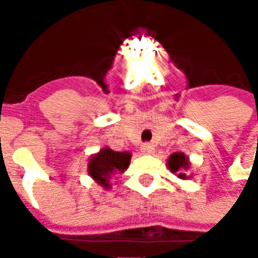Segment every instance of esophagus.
I'll list each match as a JSON object with an SVG mask.
<instances>
[{
	"label": "esophagus",
	"mask_w": 258,
	"mask_h": 258,
	"mask_svg": "<svg viewBox=\"0 0 258 258\" xmlns=\"http://www.w3.org/2000/svg\"><path fill=\"white\" fill-rule=\"evenodd\" d=\"M152 151H153V146L151 144H144V145L141 146V152L144 155H149V153H152Z\"/></svg>",
	"instance_id": "1"
}]
</instances>
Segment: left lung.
<instances>
[{
	"mask_svg": "<svg viewBox=\"0 0 258 258\" xmlns=\"http://www.w3.org/2000/svg\"><path fill=\"white\" fill-rule=\"evenodd\" d=\"M167 167L173 174H177V177L181 179L189 178V175H186V170L189 168V159L185 156L182 152H175L171 156L168 157Z\"/></svg>",
	"mask_w": 258,
	"mask_h": 258,
	"instance_id": "left-lung-1",
	"label": "left lung"
}]
</instances>
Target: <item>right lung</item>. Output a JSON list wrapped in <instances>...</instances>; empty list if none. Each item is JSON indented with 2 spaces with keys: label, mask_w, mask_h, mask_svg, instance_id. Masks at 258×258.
<instances>
[{
  "label": "right lung",
  "mask_w": 258,
  "mask_h": 258,
  "mask_svg": "<svg viewBox=\"0 0 258 258\" xmlns=\"http://www.w3.org/2000/svg\"><path fill=\"white\" fill-rule=\"evenodd\" d=\"M131 153L130 152H116L110 148H103L96 155L91 156L88 162V174L95 179L96 184L105 189L110 188L109 179L114 174L124 173L130 166Z\"/></svg>",
  "instance_id": "add662e5"
}]
</instances>
